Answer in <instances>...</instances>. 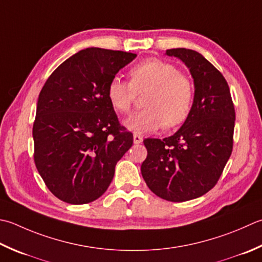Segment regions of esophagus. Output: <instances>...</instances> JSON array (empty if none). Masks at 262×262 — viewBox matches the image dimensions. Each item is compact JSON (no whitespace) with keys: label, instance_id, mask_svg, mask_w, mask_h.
Segmentation results:
<instances>
[{"label":"esophagus","instance_id":"esophagus-1","mask_svg":"<svg viewBox=\"0 0 262 262\" xmlns=\"http://www.w3.org/2000/svg\"><path fill=\"white\" fill-rule=\"evenodd\" d=\"M133 141H134V144H140V143L143 142V137L141 135L134 134V136H133Z\"/></svg>","mask_w":262,"mask_h":262}]
</instances>
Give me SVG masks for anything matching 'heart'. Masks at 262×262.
<instances>
[{"mask_svg": "<svg viewBox=\"0 0 262 262\" xmlns=\"http://www.w3.org/2000/svg\"><path fill=\"white\" fill-rule=\"evenodd\" d=\"M130 84L114 77L107 85V99L118 112L130 110L136 93L148 91L146 109L132 115L124 125L135 134L158 130L163 125L175 127L186 120L193 102V89L186 77L171 63L159 59L142 61L129 70Z\"/></svg>", "mask_w": 262, "mask_h": 262, "instance_id": "obj_1", "label": "heart"}]
</instances>
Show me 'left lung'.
<instances>
[{"label":"left lung","instance_id":"left-lung-1","mask_svg":"<svg viewBox=\"0 0 262 262\" xmlns=\"http://www.w3.org/2000/svg\"><path fill=\"white\" fill-rule=\"evenodd\" d=\"M166 55L185 64L194 81L189 115L175 134L143 141L147 157L142 176L163 200L202 196L218 182L233 150L235 110L226 79L196 51L171 49Z\"/></svg>","mask_w":262,"mask_h":262}]
</instances>
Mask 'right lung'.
Here are the masks:
<instances>
[{
    "mask_svg": "<svg viewBox=\"0 0 262 262\" xmlns=\"http://www.w3.org/2000/svg\"><path fill=\"white\" fill-rule=\"evenodd\" d=\"M136 54L81 50L49 77L33 127L34 160L46 186L61 201L85 204L103 194L133 134L107 99V85Z\"/></svg>",
    "mask_w": 262,
    "mask_h": 262,
    "instance_id": "1",
    "label": "right lung"
}]
</instances>
